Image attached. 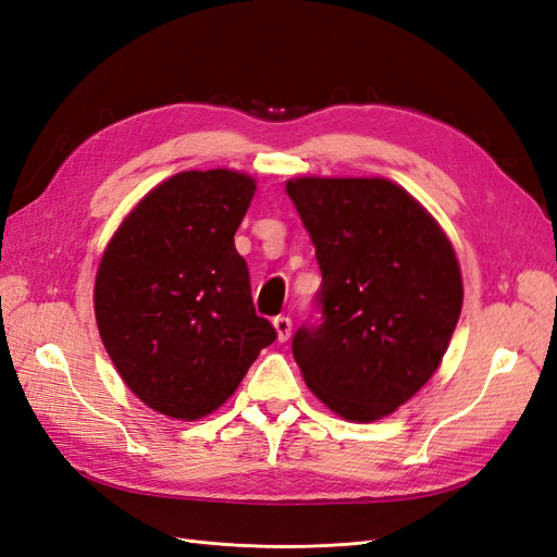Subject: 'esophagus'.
<instances>
[{
  "label": "esophagus",
  "mask_w": 557,
  "mask_h": 557,
  "mask_svg": "<svg viewBox=\"0 0 557 557\" xmlns=\"http://www.w3.org/2000/svg\"><path fill=\"white\" fill-rule=\"evenodd\" d=\"M274 327L278 334V342H288L290 332H293V320L288 315H276L274 318Z\"/></svg>",
  "instance_id": "34e87169"
}]
</instances>
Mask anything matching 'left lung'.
I'll list each match as a JSON object with an SVG mask.
<instances>
[{"mask_svg": "<svg viewBox=\"0 0 557 557\" xmlns=\"http://www.w3.org/2000/svg\"><path fill=\"white\" fill-rule=\"evenodd\" d=\"M315 246L318 320L293 356L320 401L372 423L409 401L442 364L462 311L455 250L434 218L387 178L285 183Z\"/></svg>", "mask_w": 557, "mask_h": 557, "instance_id": "1", "label": "left lung"}]
</instances>
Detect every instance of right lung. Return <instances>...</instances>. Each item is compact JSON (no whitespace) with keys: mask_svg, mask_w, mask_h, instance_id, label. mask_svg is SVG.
<instances>
[{"mask_svg":"<svg viewBox=\"0 0 557 557\" xmlns=\"http://www.w3.org/2000/svg\"><path fill=\"white\" fill-rule=\"evenodd\" d=\"M252 195L256 181L239 172H181L139 201L99 262V336L129 391L158 413L215 411L276 339L234 248Z\"/></svg>","mask_w":557,"mask_h":557,"instance_id":"obj_1","label":"right lung"}]
</instances>
